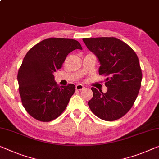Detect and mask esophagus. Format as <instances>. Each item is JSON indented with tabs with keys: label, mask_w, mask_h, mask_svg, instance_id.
I'll return each instance as SVG.
<instances>
[{
	"label": "esophagus",
	"mask_w": 159,
	"mask_h": 159,
	"mask_svg": "<svg viewBox=\"0 0 159 159\" xmlns=\"http://www.w3.org/2000/svg\"><path fill=\"white\" fill-rule=\"evenodd\" d=\"M84 88V86H83L82 84H78L75 86V89H76V90H79V91H81Z\"/></svg>",
	"instance_id": "esophagus-1"
}]
</instances>
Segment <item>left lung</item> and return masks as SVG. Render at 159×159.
<instances>
[{
  "label": "left lung",
  "instance_id": "8db88e82",
  "mask_svg": "<svg viewBox=\"0 0 159 159\" xmlns=\"http://www.w3.org/2000/svg\"><path fill=\"white\" fill-rule=\"evenodd\" d=\"M83 41L100 63L98 72L107 76L106 93L92 87L89 108L101 119L117 120L131 109L141 86L139 58L129 45L113 37L86 38Z\"/></svg>",
  "mask_w": 159,
  "mask_h": 159
}]
</instances>
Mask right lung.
<instances>
[{
    "label": "right lung",
    "instance_id": "obj_1",
    "mask_svg": "<svg viewBox=\"0 0 159 159\" xmlns=\"http://www.w3.org/2000/svg\"><path fill=\"white\" fill-rule=\"evenodd\" d=\"M79 42L70 39L50 38L37 43L25 56L18 73L21 102L35 119L48 122L62 113L74 93L73 84L59 87L53 73L61 69L66 56Z\"/></svg>",
    "mask_w": 159,
    "mask_h": 159
}]
</instances>
